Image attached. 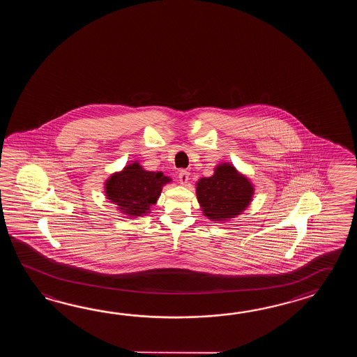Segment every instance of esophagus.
<instances>
[{"instance_id": "34e87169", "label": "esophagus", "mask_w": 357, "mask_h": 357, "mask_svg": "<svg viewBox=\"0 0 357 357\" xmlns=\"http://www.w3.org/2000/svg\"><path fill=\"white\" fill-rule=\"evenodd\" d=\"M178 181L181 185H186L189 182V172L185 169H180L178 171Z\"/></svg>"}]
</instances>
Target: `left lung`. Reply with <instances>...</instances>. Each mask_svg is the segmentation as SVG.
Instances as JSON below:
<instances>
[{
    "label": "left lung",
    "mask_w": 357,
    "mask_h": 357,
    "mask_svg": "<svg viewBox=\"0 0 357 357\" xmlns=\"http://www.w3.org/2000/svg\"><path fill=\"white\" fill-rule=\"evenodd\" d=\"M254 185L231 163H220L211 177L197 182V197L205 217L215 222L232 220L249 206Z\"/></svg>",
    "instance_id": "1"
}]
</instances>
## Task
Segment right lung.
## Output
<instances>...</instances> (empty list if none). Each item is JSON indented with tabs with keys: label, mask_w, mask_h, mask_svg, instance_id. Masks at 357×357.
<instances>
[{
	"label": "right lung",
	"mask_w": 357,
	"mask_h": 357,
	"mask_svg": "<svg viewBox=\"0 0 357 357\" xmlns=\"http://www.w3.org/2000/svg\"><path fill=\"white\" fill-rule=\"evenodd\" d=\"M172 181L163 172L146 171L137 163H130L120 172H114L105 182V192L123 215L137 218L151 213L162 188Z\"/></svg>",
	"instance_id": "add662e5"
}]
</instances>
